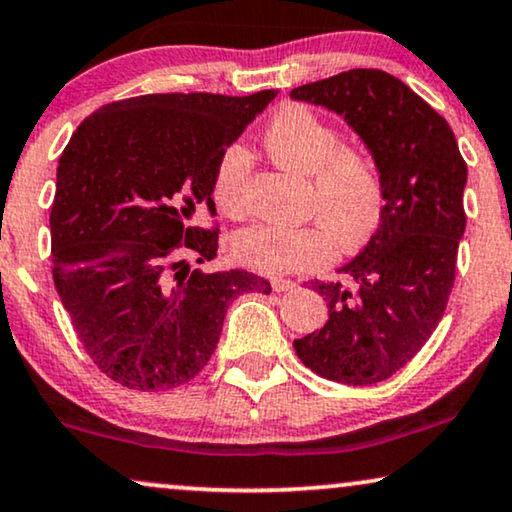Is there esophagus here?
Segmentation results:
<instances>
[{"label":"esophagus","instance_id":"34e87169","mask_svg":"<svg viewBox=\"0 0 512 512\" xmlns=\"http://www.w3.org/2000/svg\"><path fill=\"white\" fill-rule=\"evenodd\" d=\"M271 288H274L276 292H288V290H295L297 285L288 281V278H274V281H271Z\"/></svg>","mask_w":512,"mask_h":512}]
</instances>
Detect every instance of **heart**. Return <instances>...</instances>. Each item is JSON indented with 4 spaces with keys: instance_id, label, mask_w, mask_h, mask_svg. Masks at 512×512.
Segmentation results:
<instances>
[{
    "instance_id": "heart-1",
    "label": "heart",
    "mask_w": 512,
    "mask_h": 512,
    "mask_svg": "<svg viewBox=\"0 0 512 512\" xmlns=\"http://www.w3.org/2000/svg\"><path fill=\"white\" fill-rule=\"evenodd\" d=\"M264 147L278 166L311 175V213L323 224H252L234 238L236 260L267 276L318 269L332 260L337 243L360 248L379 229L384 215V177L363 147H344L342 133L304 105L278 109L264 128ZM250 154L229 145L220 154L213 196L222 213H245Z\"/></svg>"
}]
</instances>
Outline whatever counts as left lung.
<instances>
[{
    "label": "left lung",
    "mask_w": 512,
    "mask_h": 512,
    "mask_svg": "<svg viewBox=\"0 0 512 512\" xmlns=\"http://www.w3.org/2000/svg\"><path fill=\"white\" fill-rule=\"evenodd\" d=\"M290 98L344 117L384 177L379 229L339 269L346 281H311L330 318L295 351L318 377L377 384L417 356L445 313L466 229V161L447 121L388 72L349 70Z\"/></svg>",
    "instance_id": "1"
}]
</instances>
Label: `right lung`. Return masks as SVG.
Wrapping results in <instances>:
<instances>
[{
    "label": "right lung",
    "instance_id": "right-lung-1",
    "mask_svg": "<svg viewBox=\"0 0 512 512\" xmlns=\"http://www.w3.org/2000/svg\"><path fill=\"white\" fill-rule=\"evenodd\" d=\"M278 91L231 98L152 93L95 109L58 163L53 283L81 346L117 384L168 391L194 379L220 342L229 304L271 285L245 269H192L217 257L220 154Z\"/></svg>",
    "mask_w": 512,
    "mask_h": 512
}]
</instances>
